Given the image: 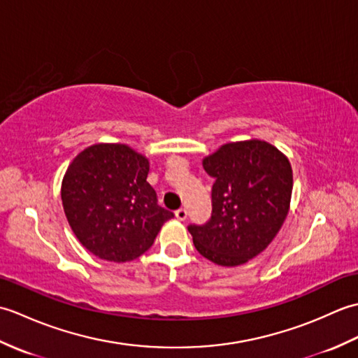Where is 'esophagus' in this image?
Masks as SVG:
<instances>
[{
    "instance_id": "esophagus-1",
    "label": "esophagus",
    "mask_w": 358,
    "mask_h": 358,
    "mask_svg": "<svg viewBox=\"0 0 358 358\" xmlns=\"http://www.w3.org/2000/svg\"><path fill=\"white\" fill-rule=\"evenodd\" d=\"M175 217H177L180 222H185L187 218V210L185 208H180L178 210H175Z\"/></svg>"
}]
</instances>
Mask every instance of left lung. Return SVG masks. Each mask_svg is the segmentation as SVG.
Instances as JSON below:
<instances>
[{
    "label": "left lung",
    "instance_id": "obj_1",
    "mask_svg": "<svg viewBox=\"0 0 358 358\" xmlns=\"http://www.w3.org/2000/svg\"><path fill=\"white\" fill-rule=\"evenodd\" d=\"M212 185V214L189 224L195 249L220 266H238L268 248L283 224L292 194L289 159L272 144L229 143L203 159Z\"/></svg>",
    "mask_w": 358,
    "mask_h": 358
}]
</instances>
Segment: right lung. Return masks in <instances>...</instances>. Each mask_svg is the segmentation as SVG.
<instances>
[{
	"label": "right lung",
	"mask_w": 358,
	"mask_h": 358,
	"mask_svg": "<svg viewBox=\"0 0 358 358\" xmlns=\"http://www.w3.org/2000/svg\"><path fill=\"white\" fill-rule=\"evenodd\" d=\"M148 173V158L126 144H95L73 158L62 200L67 222L89 252L123 263L154 245L173 212L159 206Z\"/></svg>",
	"instance_id": "1"
}]
</instances>
